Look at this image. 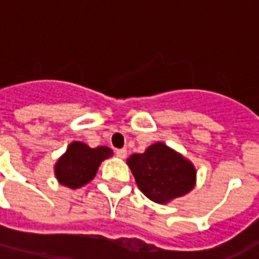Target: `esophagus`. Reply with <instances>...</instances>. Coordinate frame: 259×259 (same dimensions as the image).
I'll use <instances>...</instances> for the list:
<instances>
[{
  "label": "esophagus",
  "mask_w": 259,
  "mask_h": 259,
  "mask_svg": "<svg viewBox=\"0 0 259 259\" xmlns=\"http://www.w3.org/2000/svg\"><path fill=\"white\" fill-rule=\"evenodd\" d=\"M115 154H116V157L118 158L123 159V158H126V155H127V151H126L124 148H120V150H116V151H115Z\"/></svg>",
  "instance_id": "obj_1"
}]
</instances>
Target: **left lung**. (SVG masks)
I'll list each match as a JSON object with an SVG mask.
<instances>
[{"instance_id": "8db88e82", "label": "left lung", "mask_w": 259, "mask_h": 259, "mask_svg": "<svg viewBox=\"0 0 259 259\" xmlns=\"http://www.w3.org/2000/svg\"><path fill=\"white\" fill-rule=\"evenodd\" d=\"M126 162L141 193L157 204H169L195 187L193 162L161 141L143 154H132Z\"/></svg>"}]
</instances>
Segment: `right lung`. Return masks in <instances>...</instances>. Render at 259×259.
Instances as JSON below:
<instances>
[{"instance_id": "right-lung-1", "label": "right lung", "mask_w": 259, "mask_h": 259, "mask_svg": "<svg viewBox=\"0 0 259 259\" xmlns=\"http://www.w3.org/2000/svg\"><path fill=\"white\" fill-rule=\"evenodd\" d=\"M112 154L109 147L91 148L83 141H72L54 165L55 178L65 187L80 189L94 179L102 161L112 157Z\"/></svg>"}]
</instances>
